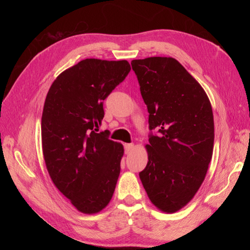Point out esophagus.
<instances>
[{"instance_id": "34e87169", "label": "esophagus", "mask_w": 250, "mask_h": 250, "mask_svg": "<svg viewBox=\"0 0 250 250\" xmlns=\"http://www.w3.org/2000/svg\"><path fill=\"white\" fill-rule=\"evenodd\" d=\"M133 148H134L133 144H125V152L130 153L132 150H133Z\"/></svg>"}]
</instances>
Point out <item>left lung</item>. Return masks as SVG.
Returning a JSON list of instances; mask_svg holds the SVG:
<instances>
[{
	"instance_id": "obj_1",
	"label": "left lung",
	"mask_w": 250,
	"mask_h": 250,
	"mask_svg": "<svg viewBox=\"0 0 250 250\" xmlns=\"http://www.w3.org/2000/svg\"><path fill=\"white\" fill-rule=\"evenodd\" d=\"M149 113L148 162L140 173L151 203L164 213L183 208L198 192L214 149V116L201 84L171 57L133 60Z\"/></svg>"
}]
</instances>
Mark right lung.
Returning <instances> with one entry per match:
<instances>
[{
  "label": "right lung",
  "instance_id": "add662e5",
  "mask_svg": "<svg viewBox=\"0 0 250 250\" xmlns=\"http://www.w3.org/2000/svg\"><path fill=\"white\" fill-rule=\"evenodd\" d=\"M128 61L86 59L52 83L42 116V145L52 183L83 214L105 208L120 174L124 146L97 133L103 101L125 81Z\"/></svg>",
  "mask_w": 250,
  "mask_h": 250
}]
</instances>
